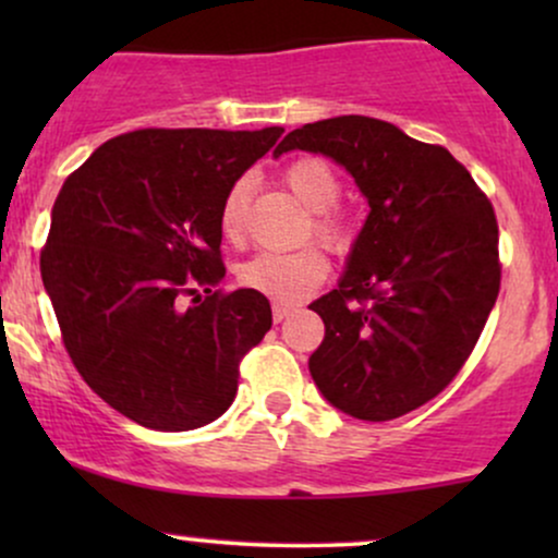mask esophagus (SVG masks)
Returning <instances> with one entry per match:
<instances>
[{
    "label": "esophagus",
    "mask_w": 558,
    "mask_h": 558,
    "mask_svg": "<svg viewBox=\"0 0 558 558\" xmlns=\"http://www.w3.org/2000/svg\"><path fill=\"white\" fill-rule=\"evenodd\" d=\"M293 310H296L293 304H280V301H275V304H272V319H275V323H283L288 315H293Z\"/></svg>",
    "instance_id": "1"
}]
</instances>
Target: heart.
<instances>
[{
    "mask_svg": "<svg viewBox=\"0 0 558 558\" xmlns=\"http://www.w3.org/2000/svg\"><path fill=\"white\" fill-rule=\"evenodd\" d=\"M283 181L291 194L312 209V230L323 243L332 248H345L351 241L349 220L332 204L341 196V178L319 157L293 159L283 170ZM248 183L235 181L220 204V230L228 241H241L246 228ZM330 262L319 246H304L296 252H262L243 262L239 280L248 291L262 296L293 304L328 278Z\"/></svg>",
    "mask_w": 558,
    "mask_h": 558,
    "instance_id": "1",
    "label": "heart"
}]
</instances>
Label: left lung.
Instances as JSON below:
<instances>
[{"mask_svg": "<svg viewBox=\"0 0 558 558\" xmlns=\"http://www.w3.org/2000/svg\"><path fill=\"white\" fill-rule=\"evenodd\" d=\"M291 149L336 159L369 204L341 283L310 304L325 323L310 373L351 417L396 420L459 375L488 323L501 288L493 204L451 151L386 120L306 123L275 157Z\"/></svg>", "mask_w": 558, "mask_h": 558, "instance_id": "1", "label": "left lung"}]
</instances>
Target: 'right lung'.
Instances as JSON below:
<instances>
[{"mask_svg": "<svg viewBox=\"0 0 558 558\" xmlns=\"http://www.w3.org/2000/svg\"><path fill=\"white\" fill-rule=\"evenodd\" d=\"M280 133L144 128L101 144L62 185L41 280L75 369L128 420L181 433L233 403L272 310L248 288L215 291L220 204Z\"/></svg>", "mask_w": 558, "mask_h": 558, "instance_id": "right-lung-1", "label": "right lung"}]
</instances>
